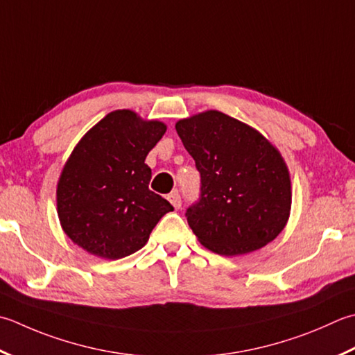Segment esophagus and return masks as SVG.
<instances>
[{
	"instance_id": "esophagus-1",
	"label": "esophagus",
	"mask_w": 355,
	"mask_h": 355,
	"mask_svg": "<svg viewBox=\"0 0 355 355\" xmlns=\"http://www.w3.org/2000/svg\"><path fill=\"white\" fill-rule=\"evenodd\" d=\"M168 200L171 201L172 206L175 207V209H180V207H182V197H180L178 192H172L168 197Z\"/></svg>"
}]
</instances>
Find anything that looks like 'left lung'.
Segmentation results:
<instances>
[{
  "mask_svg": "<svg viewBox=\"0 0 355 355\" xmlns=\"http://www.w3.org/2000/svg\"><path fill=\"white\" fill-rule=\"evenodd\" d=\"M200 172V198L186 217L201 245L232 257L272 241L288 223L291 178L280 152L259 130L218 110L175 124Z\"/></svg>",
  "mask_w": 355,
  "mask_h": 355,
  "instance_id": "obj_1",
  "label": "left lung"
}]
</instances>
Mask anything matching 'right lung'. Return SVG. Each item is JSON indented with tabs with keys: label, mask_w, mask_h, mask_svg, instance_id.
<instances>
[{
	"label": "right lung",
	"mask_w": 355,
	"mask_h": 355,
	"mask_svg": "<svg viewBox=\"0 0 355 355\" xmlns=\"http://www.w3.org/2000/svg\"><path fill=\"white\" fill-rule=\"evenodd\" d=\"M166 124L114 110L81 138L62 168L57 209L75 245L106 260L137 252L172 205L149 189V150Z\"/></svg>",
	"instance_id": "1"
}]
</instances>
